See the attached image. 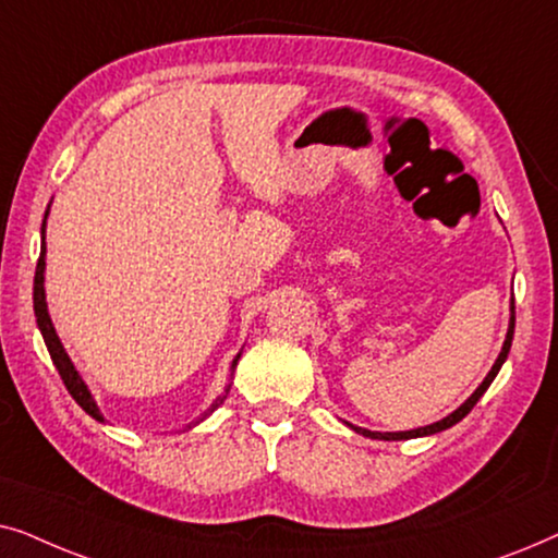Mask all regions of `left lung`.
Segmentation results:
<instances>
[{
    "label": "left lung",
    "mask_w": 558,
    "mask_h": 558,
    "mask_svg": "<svg viewBox=\"0 0 558 558\" xmlns=\"http://www.w3.org/2000/svg\"><path fill=\"white\" fill-rule=\"evenodd\" d=\"M513 330H515V304L510 302V325H508V335H506V342H502V350H500L498 361H495V365H493V368H490V373H487V376H485L483 384L477 386V391L472 393L470 399L464 401L460 409L452 411V414L441 418V422H434V424H429V426H418V429H411V432H371V429H361V426H353V424H350V429H355L357 434H363V437H371V439H386V441H396V439H414V437H426V434H437V432H445V429H449V426H454L457 422H462V418L468 416L470 411H472V407H475V403L480 401V396H483V393L487 391V388H490L493 378L498 376L500 365L506 363V357H508V353H510V342H513Z\"/></svg>",
    "instance_id": "1"
}]
</instances>
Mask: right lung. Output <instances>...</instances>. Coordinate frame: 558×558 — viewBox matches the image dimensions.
I'll return each mask as SVG.
<instances>
[{"mask_svg": "<svg viewBox=\"0 0 558 558\" xmlns=\"http://www.w3.org/2000/svg\"><path fill=\"white\" fill-rule=\"evenodd\" d=\"M45 218H48V213H45ZM43 281H45V220H43V251H40V258H37L35 287H33V302H35L37 327H40L45 345H48V353H50V357H52V363H56L60 378H63L68 393L73 396L75 403H78V407H81L83 411H86L88 416H94L96 422H104V414H101V411H98L94 396H90L88 386L83 384V378L78 376V371H75V365L71 363V357H68V353H65L63 342H60V338H58L56 327H52V319H50V315H48V302H45V284H43ZM239 357H241V353L233 357L231 371L235 368V363H239ZM228 388H231V386H228ZM228 388H226V393H228ZM226 393L220 396V399H216V403H213V407L208 409V414H210V411H216V409L220 407V403H223ZM208 414H205V416H208Z\"/></svg>", "mask_w": 558, "mask_h": 558, "instance_id": "add662e5", "label": "right lung"}]
</instances>
